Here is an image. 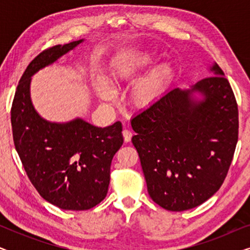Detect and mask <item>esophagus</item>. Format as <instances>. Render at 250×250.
Instances as JSON below:
<instances>
[{
    "mask_svg": "<svg viewBox=\"0 0 250 250\" xmlns=\"http://www.w3.org/2000/svg\"><path fill=\"white\" fill-rule=\"evenodd\" d=\"M132 135H133V133H132V131H129V129H126V128H125L124 131H123V136H124V141H125L126 143L131 141Z\"/></svg>",
    "mask_w": 250,
    "mask_h": 250,
    "instance_id": "obj_1",
    "label": "esophagus"
}]
</instances>
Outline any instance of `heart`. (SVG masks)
I'll use <instances>...</instances> for the list:
<instances>
[{"label":"heart","mask_w":250,"mask_h":250,"mask_svg":"<svg viewBox=\"0 0 250 250\" xmlns=\"http://www.w3.org/2000/svg\"><path fill=\"white\" fill-rule=\"evenodd\" d=\"M157 59L156 51L146 50L136 53L128 61L116 68V76L122 81H132L148 69ZM175 68L169 61H163L149 70L141 80L133 85L129 99L135 107L146 109L152 107L162 99L172 85ZM94 88L101 100L110 101L115 98V90L102 74L94 78Z\"/></svg>","instance_id":"b5f03b06"}]
</instances>
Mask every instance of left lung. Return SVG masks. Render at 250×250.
Segmentation results:
<instances>
[{
  "mask_svg": "<svg viewBox=\"0 0 250 250\" xmlns=\"http://www.w3.org/2000/svg\"><path fill=\"white\" fill-rule=\"evenodd\" d=\"M174 87L131 119L132 142L151 199L183 211L209 199L227 176L238 142V105L223 70Z\"/></svg>",
  "mask_w": 250,
  "mask_h": 250,
  "instance_id": "8db88e82",
  "label": "left lung"
}]
</instances>
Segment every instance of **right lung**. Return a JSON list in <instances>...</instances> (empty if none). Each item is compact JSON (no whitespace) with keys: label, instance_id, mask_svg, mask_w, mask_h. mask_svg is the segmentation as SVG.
Listing matches in <instances>:
<instances>
[{"label":"right lung","instance_id":"add662e5","mask_svg":"<svg viewBox=\"0 0 250 250\" xmlns=\"http://www.w3.org/2000/svg\"><path fill=\"white\" fill-rule=\"evenodd\" d=\"M84 42L78 40L39 54L17 86L11 125L17 152L30 182L46 201L66 210H86L107 196L110 165L123 145L122 123L98 127L76 117L43 118L30 98L32 77Z\"/></svg>","mask_w":250,"mask_h":250}]
</instances>
